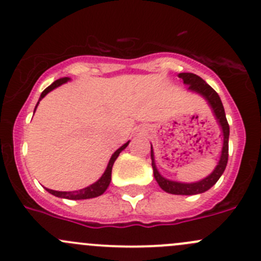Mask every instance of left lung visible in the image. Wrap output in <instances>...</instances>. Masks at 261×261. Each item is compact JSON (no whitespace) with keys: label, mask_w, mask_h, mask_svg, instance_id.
Returning <instances> with one entry per match:
<instances>
[{"label":"left lung","mask_w":261,"mask_h":261,"mask_svg":"<svg viewBox=\"0 0 261 261\" xmlns=\"http://www.w3.org/2000/svg\"><path fill=\"white\" fill-rule=\"evenodd\" d=\"M178 77L181 78L183 83L188 86V91L193 92V93L199 94L206 99L207 105L211 109L213 116H215L216 121H217L218 126L221 128V135H222V150H221L220 160H218L217 165L215 169L212 170L211 174L207 175L206 178L197 181H192V183H184V181H177L172 179H167L163 177L158 170L156 164H155V156L154 150L151 145V167L152 173H154L155 180L158 181L160 188L165 191L167 193L170 194H179V196H193V194L203 193V192L208 191L211 187L217 183L221 175L223 174L227 165L228 159V136H230V126H228L227 120H226L225 109L221 102L220 96L217 92L212 88L211 86L206 83L201 77L193 74V73H179Z\"/></svg>","instance_id":"8db88e82"}]
</instances>
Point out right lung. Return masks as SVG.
Wrapping results in <instances>:
<instances>
[{"instance_id": "right-lung-1", "label": "right lung", "mask_w": 261, "mask_h": 261, "mask_svg": "<svg viewBox=\"0 0 261 261\" xmlns=\"http://www.w3.org/2000/svg\"><path fill=\"white\" fill-rule=\"evenodd\" d=\"M68 81H70V78H68V77L59 78V80L53 82V83L50 84L48 88L44 89L43 93L40 94V98H39L38 103H36L35 110H34V114H35L36 109H38L39 102H40L41 99H43L44 97H45L46 94L49 93V92H51L53 89L58 88V87H60L62 84L67 83ZM128 143H130V140H128L127 143H125L122 146L118 147V149L116 150L114 154H112V156L110 158V162H109V164H107V168H106V170L103 172V174L101 175V178H99L98 180L94 181V183H92L91 186L86 187V188L78 189V191H72V192L53 191V189H48V188H45V189L49 192L50 194H53V196L59 197V198H65V199H89V198H94V197L101 196V194H103L105 192H106V189L109 188L110 183H111V172H112V167H114L115 160L117 159V156L120 155V152L122 151L123 149H126V146L128 145Z\"/></svg>"}]
</instances>
